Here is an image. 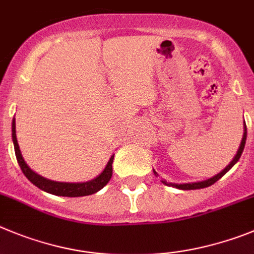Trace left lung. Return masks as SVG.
Wrapping results in <instances>:
<instances>
[{"label":"left lung","instance_id":"8db88e82","mask_svg":"<svg viewBox=\"0 0 254 254\" xmlns=\"http://www.w3.org/2000/svg\"><path fill=\"white\" fill-rule=\"evenodd\" d=\"M246 139H247V126H246V123H244V132H243V137H242V141H241V145H239V148L238 151H237L236 156L233 157V160L228 164V166H225L224 169L220 171V173H218L217 175L211 176V178L206 179V180H203V181H196V183H186V184H175V183H167L166 180H164L162 179L161 183L164 184V185H167V186H173V188H176V189H180V190H195V189H203V188H208V186L213 185L214 183H217L218 180H219L220 178H222L223 175H225V174L229 171L232 167L234 166V165L238 162V160L241 159L242 156V152H243L244 150V145H246ZM153 174H155L156 176L157 175V173H156L155 170H153Z\"/></svg>","mask_w":254,"mask_h":254}]
</instances>
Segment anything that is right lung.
<instances>
[{
    "mask_svg": "<svg viewBox=\"0 0 254 254\" xmlns=\"http://www.w3.org/2000/svg\"><path fill=\"white\" fill-rule=\"evenodd\" d=\"M12 141L13 147H15L16 159H17V162L18 165H20L24 175L26 176L35 186H37L39 189L44 190V191L49 192V194L69 197L92 195L94 194V192L99 191L101 189H103L112 178V164H113V157H115V155L111 156V159L108 160L103 171H102L97 178L92 179V180L89 181H85V183H62V181L49 180V179L44 178V176L35 173L34 170L30 169L29 165L25 162L24 157L21 155L20 147H18L17 137H16L15 118L12 120Z\"/></svg>",
    "mask_w": 254,
    "mask_h": 254,
    "instance_id": "1",
    "label": "right lung"
}]
</instances>
